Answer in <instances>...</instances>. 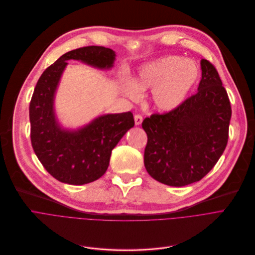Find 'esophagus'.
Segmentation results:
<instances>
[{
    "mask_svg": "<svg viewBox=\"0 0 255 255\" xmlns=\"http://www.w3.org/2000/svg\"><path fill=\"white\" fill-rule=\"evenodd\" d=\"M134 122H135V125H140L142 123V117L140 115H135Z\"/></svg>",
    "mask_w": 255,
    "mask_h": 255,
    "instance_id": "obj_1",
    "label": "esophagus"
}]
</instances>
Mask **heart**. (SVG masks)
<instances>
[{
  "instance_id": "obj_1",
  "label": "heart",
  "mask_w": 255,
  "mask_h": 255,
  "mask_svg": "<svg viewBox=\"0 0 255 255\" xmlns=\"http://www.w3.org/2000/svg\"><path fill=\"white\" fill-rule=\"evenodd\" d=\"M199 78L195 61L181 56H166L143 65L125 92L137 98L138 91L151 89V100L162 111H171L182 104Z\"/></svg>"
}]
</instances>
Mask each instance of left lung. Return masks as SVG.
Masks as SVG:
<instances>
[{
	"mask_svg": "<svg viewBox=\"0 0 255 255\" xmlns=\"http://www.w3.org/2000/svg\"><path fill=\"white\" fill-rule=\"evenodd\" d=\"M198 92L165 114L145 118L144 166L156 180L184 186L201 180L227 146L232 109L214 65L201 60Z\"/></svg>",
	"mask_w": 255,
	"mask_h": 255,
	"instance_id": "1",
	"label": "left lung"
}]
</instances>
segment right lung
<instances>
[{
    "mask_svg": "<svg viewBox=\"0 0 255 255\" xmlns=\"http://www.w3.org/2000/svg\"><path fill=\"white\" fill-rule=\"evenodd\" d=\"M115 57V51L103 46L72 50L47 67L33 90L29 104L31 145L46 170L61 182L80 185L100 178L113 148L134 126L131 112L100 116L77 131L62 129L55 118L54 94L66 61L111 69Z\"/></svg>",
    "mask_w": 255,
    "mask_h": 255,
    "instance_id": "1",
    "label": "right lung"
}]
</instances>
